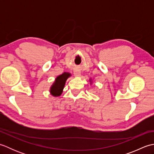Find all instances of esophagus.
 <instances>
[{
  "mask_svg": "<svg viewBox=\"0 0 154 154\" xmlns=\"http://www.w3.org/2000/svg\"><path fill=\"white\" fill-rule=\"evenodd\" d=\"M74 75L75 77H79L81 75V71L78 69H75L74 71Z\"/></svg>",
  "mask_w": 154,
  "mask_h": 154,
  "instance_id": "obj_1",
  "label": "esophagus"
}]
</instances>
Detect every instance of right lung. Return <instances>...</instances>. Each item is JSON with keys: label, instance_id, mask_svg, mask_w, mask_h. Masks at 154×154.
<instances>
[{"label": "right lung", "instance_id": "1", "mask_svg": "<svg viewBox=\"0 0 154 154\" xmlns=\"http://www.w3.org/2000/svg\"><path fill=\"white\" fill-rule=\"evenodd\" d=\"M70 73H63L55 79V82L52 85L50 89V92L52 95L54 97L60 96L63 92V87L65 86V82L69 77H70Z\"/></svg>", "mask_w": 154, "mask_h": 154}]
</instances>
